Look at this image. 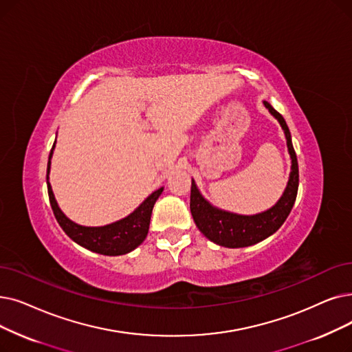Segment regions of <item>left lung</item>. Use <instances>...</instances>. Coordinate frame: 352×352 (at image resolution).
<instances>
[{
	"instance_id": "obj_1",
	"label": "left lung",
	"mask_w": 352,
	"mask_h": 352,
	"mask_svg": "<svg viewBox=\"0 0 352 352\" xmlns=\"http://www.w3.org/2000/svg\"><path fill=\"white\" fill-rule=\"evenodd\" d=\"M263 103L269 112L279 120L280 126L283 128L289 154L290 158H292V171H290L287 187L279 203L265 212L256 214V216H237V214L221 211L210 206L201 197V194L198 192L194 181H191L190 208L192 219L197 227L200 228V232L207 239L224 248H246L265 240L285 223L296 200L299 186V168L289 128L283 116L276 109H273L270 103Z\"/></svg>"
}]
</instances>
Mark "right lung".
Returning a JSON list of instances; mask_svg holds the SVG:
<instances>
[{
  "label": "right lung",
  "mask_w": 352,
  "mask_h": 352,
  "mask_svg": "<svg viewBox=\"0 0 352 352\" xmlns=\"http://www.w3.org/2000/svg\"><path fill=\"white\" fill-rule=\"evenodd\" d=\"M54 145L50 151L49 155V164H47V179H49V171H50V158L53 154ZM164 188L157 190L152 192L146 200L136 208L131 216L126 219L116 221L109 226L103 227H83L70 221L65 214L60 211L54 195L50 187V182L47 181V191H49V200L52 210L54 212V217L60 227L63 228V232L80 246H83L87 250H91L99 254L106 256H119L125 254L138 248L140 244L145 240L149 228V220L152 208H154L155 201L161 195Z\"/></svg>",
  "instance_id": "obj_1"
}]
</instances>
